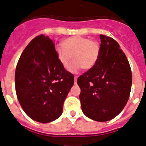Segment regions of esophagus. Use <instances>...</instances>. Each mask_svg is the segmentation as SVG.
Wrapping results in <instances>:
<instances>
[{
	"mask_svg": "<svg viewBox=\"0 0 146 146\" xmlns=\"http://www.w3.org/2000/svg\"><path fill=\"white\" fill-rule=\"evenodd\" d=\"M77 79H78V76L75 75V76H74V83H76L77 82Z\"/></svg>",
	"mask_w": 146,
	"mask_h": 146,
	"instance_id": "1",
	"label": "esophagus"
}]
</instances>
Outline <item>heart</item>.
<instances>
[{
    "label": "heart",
    "mask_w": 146,
    "mask_h": 146,
    "mask_svg": "<svg viewBox=\"0 0 146 146\" xmlns=\"http://www.w3.org/2000/svg\"><path fill=\"white\" fill-rule=\"evenodd\" d=\"M56 53L59 62L66 70L69 68L73 56L74 61L71 71L74 72L82 68L89 70L94 67L100 56V48L98 42L89 38L72 36L56 47Z\"/></svg>",
    "instance_id": "heart-1"
}]
</instances>
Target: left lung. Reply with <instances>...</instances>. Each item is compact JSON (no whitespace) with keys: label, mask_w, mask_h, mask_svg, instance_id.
<instances>
[{"label":"left lung","mask_w":146,"mask_h":146,"mask_svg":"<svg viewBox=\"0 0 146 146\" xmlns=\"http://www.w3.org/2000/svg\"><path fill=\"white\" fill-rule=\"evenodd\" d=\"M100 53L95 66L78 77L82 111L90 119L105 122L116 117L128 101L132 72L125 53L113 38L100 35Z\"/></svg>","instance_id":"left-lung-1"}]
</instances>
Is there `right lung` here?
<instances>
[{"label": "right lung", "instance_id": "1", "mask_svg": "<svg viewBox=\"0 0 146 146\" xmlns=\"http://www.w3.org/2000/svg\"><path fill=\"white\" fill-rule=\"evenodd\" d=\"M74 78L59 62L54 42L44 35L37 36L25 48L16 68V94L20 106L35 121L55 120L62 113Z\"/></svg>", "mask_w": 146, "mask_h": 146}]
</instances>
